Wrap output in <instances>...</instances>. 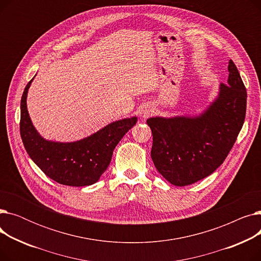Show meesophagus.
I'll use <instances>...</instances> for the list:
<instances>
[{
	"label": "esophagus",
	"instance_id": "esophagus-1",
	"mask_svg": "<svg viewBox=\"0 0 261 261\" xmlns=\"http://www.w3.org/2000/svg\"><path fill=\"white\" fill-rule=\"evenodd\" d=\"M153 112H154V111H153V108H152L151 106H150V105H145V106L142 107L140 114H141V117H142V118L146 119V118L151 116V115L153 114Z\"/></svg>",
	"mask_w": 261,
	"mask_h": 261
}]
</instances>
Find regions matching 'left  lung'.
I'll return each instance as SVG.
<instances>
[{"mask_svg": "<svg viewBox=\"0 0 261 261\" xmlns=\"http://www.w3.org/2000/svg\"><path fill=\"white\" fill-rule=\"evenodd\" d=\"M227 85L196 116L151 117V159L158 171L175 186L196 183L224 162L243 126L246 90L235 63L228 62Z\"/></svg>", "mask_w": 261, "mask_h": 261, "instance_id": "obj_1", "label": "left lung"}]
</instances>
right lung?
I'll list each match as a JSON object with an SVG mask.
<instances>
[{
	"label": "right lung",
	"instance_id": "add662e5",
	"mask_svg": "<svg viewBox=\"0 0 261 261\" xmlns=\"http://www.w3.org/2000/svg\"><path fill=\"white\" fill-rule=\"evenodd\" d=\"M34 78L25 87L21 98L20 133L27 153L41 170L59 184L80 187L96 183L107 170L116 145L135 125L138 117L113 121L80 141H47L38 133L27 111V93Z\"/></svg>",
	"mask_w": 261,
	"mask_h": 261
}]
</instances>
